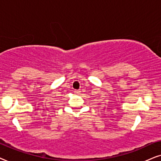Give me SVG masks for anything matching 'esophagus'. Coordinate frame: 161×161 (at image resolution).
Masks as SVG:
<instances>
[{
	"instance_id": "obj_1",
	"label": "esophagus",
	"mask_w": 161,
	"mask_h": 161,
	"mask_svg": "<svg viewBox=\"0 0 161 161\" xmlns=\"http://www.w3.org/2000/svg\"><path fill=\"white\" fill-rule=\"evenodd\" d=\"M80 91H79V90H76V91H74V93H80Z\"/></svg>"
}]
</instances>
